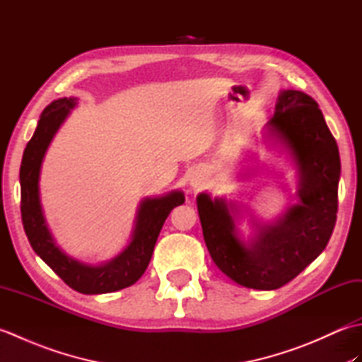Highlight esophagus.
<instances>
[{"label":"esophagus","instance_id":"obj_1","mask_svg":"<svg viewBox=\"0 0 362 362\" xmlns=\"http://www.w3.org/2000/svg\"><path fill=\"white\" fill-rule=\"evenodd\" d=\"M199 185H201V182H197V180L193 182V187H194V188H199Z\"/></svg>","mask_w":362,"mask_h":362}]
</instances>
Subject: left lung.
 Masks as SVG:
<instances>
[{"label":"left lung","instance_id":"8db88e82","mask_svg":"<svg viewBox=\"0 0 362 362\" xmlns=\"http://www.w3.org/2000/svg\"><path fill=\"white\" fill-rule=\"evenodd\" d=\"M271 134L291 149L300 169V204L271 227H261L245 245L224 201L199 194L204 240L214 263L245 288L271 291L294 280L316 259L332 238L341 175L339 149L319 104L303 91H283Z\"/></svg>","mask_w":362,"mask_h":362}]
</instances>
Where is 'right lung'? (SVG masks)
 Here are the masks:
<instances>
[{"label":"right lung","instance_id":"1","mask_svg":"<svg viewBox=\"0 0 362 362\" xmlns=\"http://www.w3.org/2000/svg\"><path fill=\"white\" fill-rule=\"evenodd\" d=\"M76 103L78 99L74 98L51 103L43 110L34 135L26 144L20 168L21 221L34 252L68 286L82 294H105L130 286L144 274L165 219L174 206L185 202V197L180 191H174L160 199H146L138 211L132 243L110 263L88 266L66 257L54 244L45 224L38 199V174L46 148Z\"/></svg>","mask_w":362,"mask_h":362}]
</instances>
